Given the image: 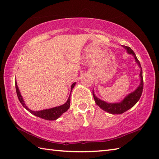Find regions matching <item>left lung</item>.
I'll list each match as a JSON object with an SVG mask.
<instances>
[{"label": "left lung", "mask_w": 159, "mask_h": 159, "mask_svg": "<svg viewBox=\"0 0 159 159\" xmlns=\"http://www.w3.org/2000/svg\"><path fill=\"white\" fill-rule=\"evenodd\" d=\"M123 47L127 50V51L129 54H131V55H132L134 57L136 63L140 68V70H141L140 73V84L139 87H138L135 91L127 95V96L123 99V100L118 103H107L106 102L101 100L100 99H99L95 96L93 90V95L95 102L97 105L100 107L102 110L105 111L107 112H109V113H111V114H121V113H124L126 111L131 109V107H133L137 103V102L139 100V99L142 95L143 89V71L141 66H140L139 59H137L135 53H134V52L129 47L125 46H123Z\"/></svg>", "instance_id": "left-lung-1"}]
</instances>
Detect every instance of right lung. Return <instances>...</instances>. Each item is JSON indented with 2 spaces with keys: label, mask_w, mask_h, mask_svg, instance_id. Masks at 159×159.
Here are the masks:
<instances>
[{
  "label": "right lung",
  "mask_w": 159,
  "mask_h": 159,
  "mask_svg": "<svg viewBox=\"0 0 159 159\" xmlns=\"http://www.w3.org/2000/svg\"><path fill=\"white\" fill-rule=\"evenodd\" d=\"M15 85H16V94H17L18 98H19L20 102L21 103L23 107L28 110L30 113H32L33 115H34L36 116L39 117V118H41L47 120H57V118H59V117H60L63 114V113L66 111H67V110L69 109L70 102V95L68 97V99L66 102L64 104H62V105H61V106L51 108V109H48L37 111H32L29 108H28V107L25 105V102H24V100H23L21 95H20L19 89V88H18L16 82H15ZM75 85V82L73 83V84L71 85V91L74 88Z\"/></svg>",
  "instance_id": "add662e5"
}]
</instances>
